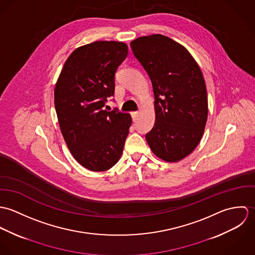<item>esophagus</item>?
<instances>
[{"mask_svg": "<svg viewBox=\"0 0 255 255\" xmlns=\"http://www.w3.org/2000/svg\"><path fill=\"white\" fill-rule=\"evenodd\" d=\"M137 115H138V112H137V111H135V112H132V113H131V117H132V120H133V121H135V120H136Z\"/></svg>", "mask_w": 255, "mask_h": 255, "instance_id": "esophagus-1", "label": "esophagus"}]
</instances>
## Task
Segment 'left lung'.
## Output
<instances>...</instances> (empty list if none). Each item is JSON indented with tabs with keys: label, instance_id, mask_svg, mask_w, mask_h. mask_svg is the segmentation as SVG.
<instances>
[{
	"label": "left lung",
	"instance_id": "left-lung-1",
	"mask_svg": "<svg viewBox=\"0 0 255 255\" xmlns=\"http://www.w3.org/2000/svg\"><path fill=\"white\" fill-rule=\"evenodd\" d=\"M130 47L149 75L155 97V124L146 141L157 157L178 162L195 149L204 132L208 100L201 70L169 37H139Z\"/></svg>",
	"mask_w": 255,
	"mask_h": 255
}]
</instances>
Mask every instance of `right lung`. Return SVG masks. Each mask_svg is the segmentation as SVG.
Instances as JSON below:
<instances>
[{
	"label": "right lung",
	"mask_w": 255,
	"mask_h": 255,
	"mask_svg": "<svg viewBox=\"0 0 255 255\" xmlns=\"http://www.w3.org/2000/svg\"><path fill=\"white\" fill-rule=\"evenodd\" d=\"M128 53L127 44L96 41L75 49L55 86V108L73 158L93 172L107 171L120 160L129 114L107 111L114 96L115 73Z\"/></svg>",
	"instance_id": "obj_1"
}]
</instances>
